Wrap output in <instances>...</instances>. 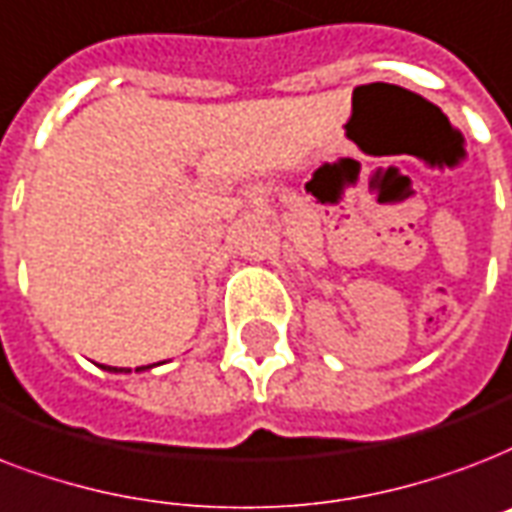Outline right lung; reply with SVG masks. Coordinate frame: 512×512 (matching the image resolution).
I'll use <instances>...</instances> for the list:
<instances>
[{"mask_svg":"<svg viewBox=\"0 0 512 512\" xmlns=\"http://www.w3.org/2000/svg\"><path fill=\"white\" fill-rule=\"evenodd\" d=\"M104 370H109V373H131L128 368H107V365H104ZM136 370H147V368H136Z\"/></svg>","mask_w":512,"mask_h":512,"instance_id":"obj_1","label":"right lung"}]
</instances>
